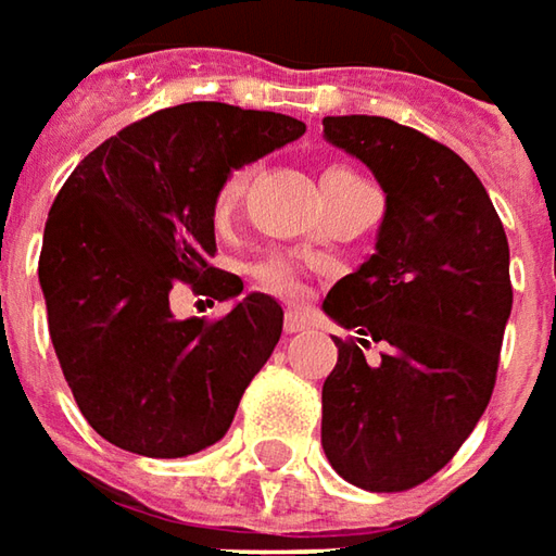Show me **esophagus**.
I'll return each instance as SVG.
<instances>
[{
    "label": "esophagus",
    "mask_w": 556,
    "mask_h": 556,
    "mask_svg": "<svg viewBox=\"0 0 556 556\" xmlns=\"http://www.w3.org/2000/svg\"><path fill=\"white\" fill-rule=\"evenodd\" d=\"M308 327V321H305L300 312H287L285 315V330L287 333H300V330H305Z\"/></svg>",
    "instance_id": "1"
}]
</instances>
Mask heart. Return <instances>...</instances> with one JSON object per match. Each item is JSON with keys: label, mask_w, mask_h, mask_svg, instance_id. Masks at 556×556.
I'll use <instances>...</instances> for the list:
<instances>
[{"label": "heart", "mask_w": 556, "mask_h": 556, "mask_svg": "<svg viewBox=\"0 0 556 556\" xmlns=\"http://www.w3.org/2000/svg\"><path fill=\"white\" fill-rule=\"evenodd\" d=\"M352 170H327L324 177H349ZM253 170L251 167H232L223 182H219L217 195H214V217L223 219L232 214L235 207H238V201L241 195L248 192V186H251ZM256 281L271 290L275 296H285V300H300L305 296V275L303 269L296 266V263H290L285 256H269V260H263L256 269Z\"/></svg>", "instance_id": "1"}]
</instances>
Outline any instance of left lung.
<instances>
[{
  "label": "left lung",
  "instance_id": "left-lung-1",
  "mask_svg": "<svg viewBox=\"0 0 556 556\" xmlns=\"http://www.w3.org/2000/svg\"><path fill=\"white\" fill-rule=\"evenodd\" d=\"M324 137L386 189L376 253L330 287L337 339L324 379L321 443L339 478L404 493L456 456L493 397L511 315L508 238L478 174L422 130L379 115H327Z\"/></svg>",
  "mask_w": 556,
  "mask_h": 556
}]
</instances>
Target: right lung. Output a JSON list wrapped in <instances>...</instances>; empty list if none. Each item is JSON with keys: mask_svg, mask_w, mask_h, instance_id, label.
Segmentation results:
<instances>
[{"mask_svg": "<svg viewBox=\"0 0 556 556\" xmlns=\"http://www.w3.org/2000/svg\"><path fill=\"white\" fill-rule=\"evenodd\" d=\"M300 118L180 103L88 152L48 211L39 285L48 333L81 416L100 438L180 459L217 443L269 361L285 312L248 293L223 318L170 312V290L226 300L238 275L211 266L214 195L232 167L303 137Z\"/></svg>", "mask_w": 556, "mask_h": 556, "instance_id": "obj_1", "label": "right lung"}]
</instances>
